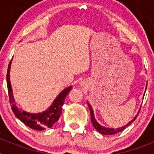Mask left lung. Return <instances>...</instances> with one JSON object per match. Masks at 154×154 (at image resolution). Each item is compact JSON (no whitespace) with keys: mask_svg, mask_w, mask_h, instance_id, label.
Returning <instances> with one entry per match:
<instances>
[{"mask_svg":"<svg viewBox=\"0 0 154 154\" xmlns=\"http://www.w3.org/2000/svg\"><path fill=\"white\" fill-rule=\"evenodd\" d=\"M146 87H147V84H146ZM88 106H89V111H90V114H91V121H92V126H94V128L97 130L99 133H100L101 134H103V135H113V134H116V133H119V132L123 131L124 129H126L127 126H130L132 123H133V121L137 119V116H136L133 120H131L130 122L127 123L126 126H123V127L121 128H118V129H114V128H106V127H104V126H101V125L99 124L98 123L97 121L95 119V116H94V112H93V110H92V106H90L89 103H88Z\"/></svg>","mask_w":154,"mask_h":154,"instance_id":"1","label":"left lung"}]
</instances>
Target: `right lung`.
Returning <instances> with one entry per match:
<instances>
[{"label":"right lung","instance_id":"1","mask_svg":"<svg viewBox=\"0 0 154 154\" xmlns=\"http://www.w3.org/2000/svg\"><path fill=\"white\" fill-rule=\"evenodd\" d=\"M11 63L8 65V72H7V85L10 104L12 111L16 116V117L24 123V124L35 130H44L47 128H50L56 123L60 117L62 113V106L65 103V97L72 89V86H69L64 89L56 99L54 100L51 106L45 112L40 113H30L27 112L21 109L17 108L14 103L13 93H12L11 85L10 82V68Z\"/></svg>","mask_w":154,"mask_h":154}]
</instances>
